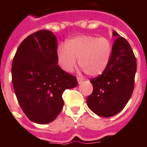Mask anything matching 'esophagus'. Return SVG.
<instances>
[{
    "label": "esophagus",
    "mask_w": 147,
    "mask_h": 147,
    "mask_svg": "<svg viewBox=\"0 0 147 147\" xmlns=\"http://www.w3.org/2000/svg\"><path fill=\"white\" fill-rule=\"evenodd\" d=\"M77 81L79 84H81V83L83 82V79L81 77H77Z\"/></svg>",
    "instance_id": "obj_1"
}]
</instances>
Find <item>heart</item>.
<instances>
[{"label":"heart","instance_id":"b5f03b06","mask_svg":"<svg viewBox=\"0 0 147 147\" xmlns=\"http://www.w3.org/2000/svg\"><path fill=\"white\" fill-rule=\"evenodd\" d=\"M112 53L108 38L81 35L67 40L57 49L59 65L66 72H71L76 65L90 76H99L107 69Z\"/></svg>","mask_w":147,"mask_h":147}]
</instances>
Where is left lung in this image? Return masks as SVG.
I'll return each instance as SVG.
<instances>
[{"instance_id": "8db88e82", "label": "left lung", "mask_w": 147, "mask_h": 147, "mask_svg": "<svg viewBox=\"0 0 147 147\" xmlns=\"http://www.w3.org/2000/svg\"><path fill=\"white\" fill-rule=\"evenodd\" d=\"M116 37L107 69L90 79L93 93L87 98L88 107L96 115L108 118L121 111L134 89L137 64L135 54L126 39L113 32Z\"/></svg>"}]
</instances>
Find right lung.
<instances>
[{"label":"right lung","instance_id":"right-lung-1","mask_svg":"<svg viewBox=\"0 0 147 147\" xmlns=\"http://www.w3.org/2000/svg\"><path fill=\"white\" fill-rule=\"evenodd\" d=\"M57 39L49 30L30 34L19 45L11 66V80L18 101L30 121H53L60 113L66 89L78 85L76 76L58 65Z\"/></svg>","mask_w":147,"mask_h":147}]
</instances>
